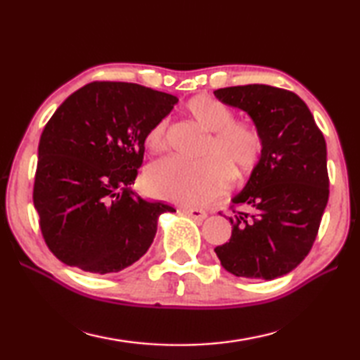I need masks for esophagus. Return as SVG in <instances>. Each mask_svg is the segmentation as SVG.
Listing matches in <instances>:
<instances>
[{
    "label": "esophagus",
    "instance_id": "1",
    "mask_svg": "<svg viewBox=\"0 0 360 360\" xmlns=\"http://www.w3.org/2000/svg\"><path fill=\"white\" fill-rule=\"evenodd\" d=\"M182 211H184L188 217H192L193 221H205L206 216H208L206 214V211L200 208H184Z\"/></svg>",
    "mask_w": 360,
    "mask_h": 360
}]
</instances>
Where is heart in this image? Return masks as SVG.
I'll return each instance as SVG.
<instances>
[{
  "label": "heart",
  "mask_w": 360,
  "mask_h": 360,
  "mask_svg": "<svg viewBox=\"0 0 360 360\" xmlns=\"http://www.w3.org/2000/svg\"><path fill=\"white\" fill-rule=\"evenodd\" d=\"M186 111L206 136L200 162L186 163L174 158L152 165L146 173V188L157 198L181 205H203L219 197L231 181L245 178L257 165L262 141L252 125L233 122V111L221 100L197 95L187 101ZM167 120H158L144 136L150 154L167 149Z\"/></svg>",
  "instance_id": "1"
}]
</instances>
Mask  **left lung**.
<instances>
[{"label": "left lung", "mask_w": 360, "mask_h": 360, "mask_svg": "<svg viewBox=\"0 0 360 360\" xmlns=\"http://www.w3.org/2000/svg\"><path fill=\"white\" fill-rule=\"evenodd\" d=\"M217 100L252 119L262 150L231 198L230 241L217 246L221 265L241 278L288 275L307 257L328 200L324 135L300 96L264 84L214 90Z\"/></svg>", "instance_id": "obj_1"}]
</instances>
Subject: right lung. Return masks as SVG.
<instances>
[{
    "label": "right lung",
    "mask_w": 360,
    "mask_h": 360,
    "mask_svg": "<svg viewBox=\"0 0 360 360\" xmlns=\"http://www.w3.org/2000/svg\"><path fill=\"white\" fill-rule=\"evenodd\" d=\"M179 100L129 82H92L47 122L33 203L46 245L63 264L117 273L148 252L163 212L135 192L144 136Z\"/></svg>",
    "instance_id": "1"
}]
</instances>
